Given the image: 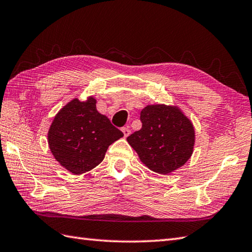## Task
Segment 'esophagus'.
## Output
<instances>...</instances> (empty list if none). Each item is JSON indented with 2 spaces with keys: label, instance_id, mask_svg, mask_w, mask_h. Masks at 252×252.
<instances>
[{
  "label": "esophagus",
  "instance_id": "esophagus-1",
  "mask_svg": "<svg viewBox=\"0 0 252 252\" xmlns=\"http://www.w3.org/2000/svg\"><path fill=\"white\" fill-rule=\"evenodd\" d=\"M122 132H123V135H125V137H126L130 135L131 130L129 129V126H125V127H122Z\"/></svg>",
  "mask_w": 252,
  "mask_h": 252
}]
</instances>
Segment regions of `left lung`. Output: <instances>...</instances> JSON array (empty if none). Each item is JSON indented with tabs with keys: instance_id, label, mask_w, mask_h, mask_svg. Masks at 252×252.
<instances>
[{
	"instance_id": "1",
	"label": "left lung",
	"mask_w": 252,
	"mask_h": 252,
	"mask_svg": "<svg viewBox=\"0 0 252 252\" xmlns=\"http://www.w3.org/2000/svg\"><path fill=\"white\" fill-rule=\"evenodd\" d=\"M142 129L126 137L143 165L160 175L179 169L195 145L193 123L178 106L147 105L141 111Z\"/></svg>"
}]
</instances>
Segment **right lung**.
Segmentation results:
<instances>
[{
  "instance_id": "add662e5",
  "label": "right lung",
  "mask_w": 252,
  "mask_h": 252,
  "mask_svg": "<svg viewBox=\"0 0 252 252\" xmlns=\"http://www.w3.org/2000/svg\"><path fill=\"white\" fill-rule=\"evenodd\" d=\"M96 98H74L54 116L48 144L56 160L73 175L95 168L105 158L110 144L123 133L96 109Z\"/></svg>"
}]
</instances>
